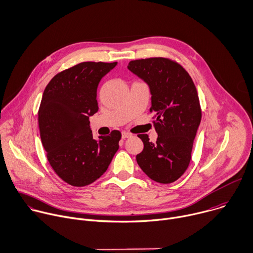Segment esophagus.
Listing matches in <instances>:
<instances>
[{"label":"esophagus","instance_id":"34e87169","mask_svg":"<svg viewBox=\"0 0 253 253\" xmlns=\"http://www.w3.org/2000/svg\"><path fill=\"white\" fill-rule=\"evenodd\" d=\"M130 136H131V133H129V132L123 131V133H122V137H123L124 139H126V138H127V137H130Z\"/></svg>","mask_w":253,"mask_h":253}]
</instances>
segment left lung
Instances as JSON below:
<instances>
[{"label":"left lung","instance_id":"left-lung-1","mask_svg":"<svg viewBox=\"0 0 253 253\" xmlns=\"http://www.w3.org/2000/svg\"><path fill=\"white\" fill-rule=\"evenodd\" d=\"M127 68L149 85V112L155 114L153 124L159 134L156 142L147 134H137L143 142L137 165L153 180L171 183L188 168L201 121L196 87L185 69L169 58L134 60Z\"/></svg>","mask_w":253,"mask_h":253}]
</instances>
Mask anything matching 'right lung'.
Here are the masks:
<instances>
[{"instance_id":"add662e5","label":"right lung","mask_w":253,"mask_h":253,"mask_svg":"<svg viewBox=\"0 0 253 253\" xmlns=\"http://www.w3.org/2000/svg\"><path fill=\"white\" fill-rule=\"evenodd\" d=\"M117 64L80 63L58 73L43 90L38 112L42 143L50 167L70 185L95 181L119 149L120 130L95 140L89 127V117L98 110V83Z\"/></svg>"}]
</instances>
